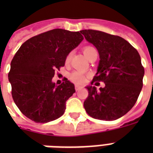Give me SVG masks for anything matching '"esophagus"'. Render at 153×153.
<instances>
[{
  "label": "esophagus",
  "mask_w": 153,
  "mask_h": 153,
  "mask_svg": "<svg viewBox=\"0 0 153 153\" xmlns=\"http://www.w3.org/2000/svg\"><path fill=\"white\" fill-rule=\"evenodd\" d=\"M81 89H82V86H78V85H76V86H75V90H76V91H79V90H81Z\"/></svg>",
  "instance_id": "34e87169"
}]
</instances>
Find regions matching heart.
Segmentation results:
<instances>
[{"label":"heart","instance_id":"heart-1","mask_svg":"<svg viewBox=\"0 0 153 153\" xmlns=\"http://www.w3.org/2000/svg\"><path fill=\"white\" fill-rule=\"evenodd\" d=\"M94 50H95V49L92 48V47H86V48H84L83 49V53L85 56H87V55L90 54L92 51ZM72 56V53H69L68 55L66 58V62H68L71 60ZM70 79L73 82L76 84H82L85 82V80H86V78H85V75L81 71H74L72 72L71 75H70Z\"/></svg>","mask_w":153,"mask_h":153}]
</instances>
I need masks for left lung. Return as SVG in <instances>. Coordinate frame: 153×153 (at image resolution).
Segmentation results:
<instances>
[{
	"label": "left lung",
	"instance_id": "obj_1",
	"mask_svg": "<svg viewBox=\"0 0 153 153\" xmlns=\"http://www.w3.org/2000/svg\"><path fill=\"white\" fill-rule=\"evenodd\" d=\"M80 32L97 48L100 59L91 85L86 87L89 94L84 108L94 118L116 120L133 108L142 89L145 69L140 55L120 36L91 29ZM95 81H104L105 86L97 89L92 86Z\"/></svg>",
	"mask_w": 153,
	"mask_h": 153
}]
</instances>
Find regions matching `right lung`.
Segmentation results:
<instances>
[{"label":"right lung","instance_id":"1","mask_svg":"<svg viewBox=\"0 0 153 153\" xmlns=\"http://www.w3.org/2000/svg\"><path fill=\"white\" fill-rule=\"evenodd\" d=\"M82 39L79 32L56 28L30 38L16 53L8 73L12 96L32 121L47 123L63 114L66 102L75 92L74 85L65 79L57 86L52 78Z\"/></svg>","mask_w":153,"mask_h":153}]
</instances>
